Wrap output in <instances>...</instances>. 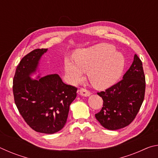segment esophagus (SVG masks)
<instances>
[{"instance_id":"34e87169","label":"esophagus","mask_w":158,"mask_h":158,"mask_svg":"<svg viewBox=\"0 0 158 158\" xmlns=\"http://www.w3.org/2000/svg\"><path fill=\"white\" fill-rule=\"evenodd\" d=\"M79 94L82 96H84V97H89L90 95V93L86 89H81L79 90Z\"/></svg>"}]
</instances>
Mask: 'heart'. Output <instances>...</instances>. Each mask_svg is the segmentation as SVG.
<instances>
[{
	"instance_id": "obj_1",
	"label": "heart",
	"mask_w": 158,
	"mask_h": 158,
	"mask_svg": "<svg viewBox=\"0 0 158 158\" xmlns=\"http://www.w3.org/2000/svg\"><path fill=\"white\" fill-rule=\"evenodd\" d=\"M73 63L66 60V75L73 83L81 81V73H87L89 80L95 89L105 90L118 81L124 72L125 58L116 52L114 45L100 43L77 51Z\"/></svg>"
}]
</instances>
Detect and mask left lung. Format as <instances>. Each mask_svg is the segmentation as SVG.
Here are the masks:
<instances>
[{"instance_id": "8db88e82", "label": "left lung", "mask_w": 158, "mask_h": 158, "mask_svg": "<svg viewBox=\"0 0 158 158\" xmlns=\"http://www.w3.org/2000/svg\"><path fill=\"white\" fill-rule=\"evenodd\" d=\"M146 80L142 62L137 54L123 79L105 91L98 93L103 106L95 118L107 130H116L130 125L135 118L145 95Z\"/></svg>"}]
</instances>
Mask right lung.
<instances>
[{"label": "right lung", "instance_id": "add662e5", "mask_svg": "<svg viewBox=\"0 0 158 158\" xmlns=\"http://www.w3.org/2000/svg\"><path fill=\"white\" fill-rule=\"evenodd\" d=\"M47 50L35 49L21 60L12 89L16 106L26 123L37 132L53 134L65 125L77 89L63 83L56 74L31 78Z\"/></svg>", "mask_w": 158, "mask_h": 158}]
</instances>
